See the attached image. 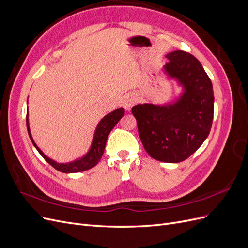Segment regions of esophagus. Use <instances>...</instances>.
Segmentation results:
<instances>
[{"label":"esophagus","mask_w":248,"mask_h":248,"mask_svg":"<svg viewBox=\"0 0 248 248\" xmlns=\"http://www.w3.org/2000/svg\"><path fill=\"white\" fill-rule=\"evenodd\" d=\"M136 102H137L136 97H134L133 95H129V96H127L124 100V107L126 109H129L133 106V104H136Z\"/></svg>","instance_id":"34e87169"}]
</instances>
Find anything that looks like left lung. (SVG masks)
Wrapping results in <instances>:
<instances>
[{"mask_svg": "<svg viewBox=\"0 0 248 248\" xmlns=\"http://www.w3.org/2000/svg\"><path fill=\"white\" fill-rule=\"evenodd\" d=\"M167 58L164 69L184 86V94L172 106L139 104L131 111L147 153L156 160L176 163L188 158L209 136L214 95L211 79L196 57L175 50Z\"/></svg>", "mask_w": 248, "mask_h": 248, "instance_id": "obj_1", "label": "left lung"}]
</instances>
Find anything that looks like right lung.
I'll list each match as a JSON object with an SVG mask.
<instances>
[{
  "label": "right lung",
  "instance_id": "1",
  "mask_svg": "<svg viewBox=\"0 0 248 248\" xmlns=\"http://www.w3.org/2000/svg\"><path fill=\"white\" fill-rule=\"evenodd\" d=\"M124 111H125L124 108H118L114 111H111L110 114L104 117L99 122L98 126H97L95 137H94L92 146H91V149H90L89 153L85 157H82L81 159H78L77 161H73L70 163H65V164L57 163L55 161H52L51 159L48 158V157L44 155L40 151V149L36 146V144L31 137V132H30L29 124H28V115H27V126H28L27 128H28L30 139H31L35 148L38 150V152L41 154V156L44 159H46V161H47L50 164L52 168H55L56 170H58L59 171H62V172H78V171L87 170L89 169L95 167L96 164L100 161L101 157L103 155V152H104V148H106L108 134L111 131V129L114 128L115 125L120 121V119L124 116Z\"/></svg>",
  "mask_w": 248,
  "mask_h": 248
}]
</instances>
